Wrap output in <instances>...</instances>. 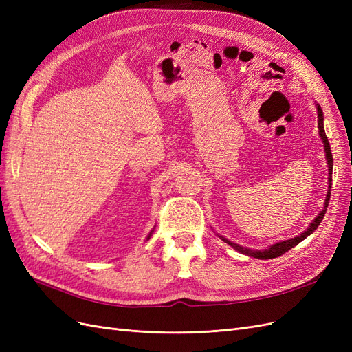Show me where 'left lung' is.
Listing matches in <instances>:
<instances>
[{
	"label": "left lung",
	"mask_w": 352,
	"mask_h": 352,
	"mask_svg": "<svg viewBox=\"0 0 352 352\" xmlns=\"http://www.w3.org/2000/svg\"><path fill=\"white\" fill-rule=\"evenodd\" d=\"M317 114H318V133H320V138L323 140V144H324V151H326V158H327V164H329V179H332V168H333V157H332V151H330V145H329V140L326 136V132H324V127H323V111L320 109V105H317ZM329 199H330V189L327 192V197H326V202H324V210L318 214L313 223L310 225V228H308L302 235L296 236L294 239H287V241H282V242H278L272 245L270 248L264 250V251H257V250H250V248H245V247H241V245L238 243H233V242H229L228 239L221 238L223 241H225L226 243H229L232 248H235L236 251L245 254V255H250V257H254V258H260V260H270V258H276V257H280L282 254H285L286 251H289L291 248H294L295 245L300 243L301 241H304L308 235H311V233L318 228V225H320L324 214H326V210H327V206H329Z\"/></svg>",
	"instance_id": "obj_1"
}]
</instances>
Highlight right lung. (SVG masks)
<instances>
[{"label": "right lung", "instance_id": "add662e5", "mask_svg": "<svg viewBox=\"0 0 352 352\" xmlns=\"http://www.w3.org/2000/svg\"><path fill=\"white\" fill-rule=\"evenodd\" d=\"M150 236H151V233H150ZM150 236H148V239H150Z\"/></svg>", "mask_w": 352, "mask_h": 352}]
</instances>
